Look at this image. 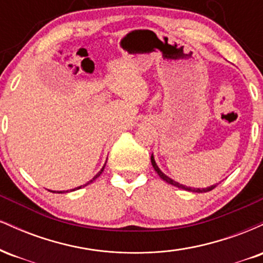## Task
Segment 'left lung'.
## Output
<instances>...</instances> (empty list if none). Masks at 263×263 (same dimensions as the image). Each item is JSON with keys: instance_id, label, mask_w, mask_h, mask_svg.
<instances>
[{"instance_id": "left-lung-1", "label": "left lung", "mask_w": 263, "mask_h": 263, "mask_svg": "<svg viewBox=\"0 0 263 263\" xmlns=\"http://www.w3.org/2000/svg\"><path fill=\"white\" fill-rule=\"evenodd\" d=\"M151 162H152V165H153V168H155V171L157 172V174H158V176L161 177L162 179L164 180V182L170 183V184H172V185H174V186H178V188H182V189H185V190H190V192L204 193V192H210V190H213V189L216 186V185H211V186H209V188H204V189H193V188H188V186H184V185H182V184L174 182L173 179H171V178H168L167 176H165V174H163L162 172H161V170H159V168L157 167V164H156V162H155V158H153V156H151Z\"/></svg>"}]
</instances>
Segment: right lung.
I'll list each match as a JSON object with an SVG mask.
<instances>
[{
    "mask_svg": "<svg viewBox=\"0 0 263 263\" xmlns=\"http://www.w3.org/2000/svg\"><path fill=\"white\" fill-rule=\"evenodd\" d=\"M104 168H105V165H104V167H102V170H101L100 172H99V173H98V174H96V176H95V177H93L91 180H90V182H89V183H91V182H92V180H95V179H96V178H98L99 176H100V174L102 173V172H104ZM89 183H86V184H85V185H87V184H89ZM80 188H81V186H78V188H77V189H80ZM73 190H75V189H73ZM53 193H54V192H53ZM58 193H62V192H58Z\"/></svg>",
    "mask_w": 263,
    "mask_h": 263,
    "instance_id": "1",
    "label": "right lung"
}]
</instances>
